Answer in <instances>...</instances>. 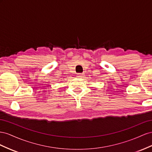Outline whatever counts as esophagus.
<instances>
[{
    "label": "esophagus",
    "mask_w": 152,
    "mask_h": 152,
    "mask_svg": "<svg viewBox=\"0 0 152 152\" xmlns=\"http://www.w3.org/2000/svg\"><path fill=\"white\" fill-rule=\"evenodd\" d=\"M84 76H85V74H83V73H79V74H77V76L78 77H84Z\"/></svg>",
    "instance_id": "obj_1"
}]
</instances>
